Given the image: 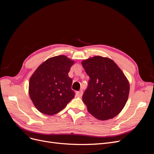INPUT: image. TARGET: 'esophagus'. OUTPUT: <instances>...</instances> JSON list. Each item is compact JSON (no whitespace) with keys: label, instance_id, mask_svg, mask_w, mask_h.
<instances>
[{"label":"esophagus","instance_id":"1","mask_svg":"<svg viewBox=\"0 0 154 154\" xmlns=\"http://www.w3.org/2000/svg\"><path fill=\"white\" fill-rule=\"evenodd\" d=\"M83 95V91H80L76 92V96L79 97H81Z\"/></svg>","mask_w":154,"mask_h":154}]
</instances>
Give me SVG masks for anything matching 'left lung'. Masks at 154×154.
I'll list each match as a JSON object with an SVG mask.
<instances>
[{"mask_svg": "<svg viewBox=\"0 0 154 154\" xmlns=\"http://www.w3.org/2000/svg\"><path fill=\"white\" fill-rule=\"evenodd\" d=\"M82 64L90 78L82 96L88 112L100 120L114 118L128 100L130 84L127 77L109 58L95 56Z\"/></svg>", "mask_w": 154, "mask_h": 154, "instance_id": "1", "label": "left lung"}]
</instances>
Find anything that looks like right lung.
Segmentation results:
<instances>
[{"instance_id": "obj_1", "label": "right lung", "mask_w": 154, "mask_h": 154, "mask_svg": "<svg viewBox=\"0 0 154 154\" xmlns=\"http://www.w3.org/2000/svg\"><path fill=\"white\" fill-rule=\"evenodd\" d=\"M74 63L66 56H57L45 60L32 74L29 94L40 112L47 115L57 114L74 97L71 89L72 80L68 76Z\"/></svg>"}]
</instances>
